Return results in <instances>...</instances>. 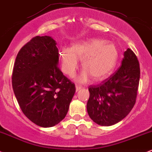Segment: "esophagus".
Masks as SVG:
<instances>
[{
  "instance_id": "esophagus-1",
  "label": "esophagus",
  "mask_w": 152,
  "mask_h": 152,
  "mask_svg": "<svg viewBox=\"0 0 152 152\" xmlns=\"http://www.w3.org/2000/svg\"><path fill=\"white\" fill-rule=\"evenodd\" d=\"M81 86H79V85H76V91H79L80 89H81Z\"/></svg>"
}]
</instances>
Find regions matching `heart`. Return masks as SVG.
<instances>
[{
    "mask_svg": "<svg viewBox=\"0 0 152 152\" xmlns=\"http://www.w3.org/2000/svg\"><path fill=\"white\" fill-rule=\"evenodd\" d=\"M63 72L70 77L76 74L81 60L84 71L78 81L86 82L91 76L94 81L104 79L113 71L118 59V50L112 42L91 39L73 44L71 48H62L59 50Z\"/></svg>",
    "mask_w": 152,
    "mask_h": 152,
    "instance_id": "1",
    "label": "heart"
}]
</instances>
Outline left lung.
I'll use <instances>...</instances> for the list:
<instances>
[{
	"instance_id": "1",
	"label": "left lung",
	"mask_w": 152,
	"mask_h": 152,
	"mask_svg": "<svg viewBox=\"0 0 152 152\" xmlns=\"http://www.w3.org/2000/svg\"><path fill=\"white\" fill-rule=\"evenodd\" d=\"M123 56L121 66L114 74L102 84L89 88L87 113L94 123L102 126H110L122 121L136 103L139 63L129 48Z\"/></svg>"
}]
</instances>
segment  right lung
<instances>
[{"label":"right lung","mask_w":152,"mask_h":152,"mask_svg":"<svg viewBox=\"0 0 152 152\" xmlns=\"http://www.w3.org/2000/svg\"><path fill=\"white\" fill-rule=\"evenodd\" d=\"M57 42L37 36L20 50L12 74L14 92L23 113L43 128L64 119L76 91L73 83L58 68Z\"/></svg>","instance_id":"1"}]
</instances>
